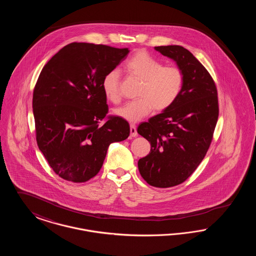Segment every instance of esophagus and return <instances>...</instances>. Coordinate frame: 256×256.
I'll list each match as a JSON object with an SVG mask.
<instances>
[{"label": "esophagus", "mask_w": 256, "mask_h": 256, "mask_svg": "<svg viewBox=\"0 0 256 256\" xmlns=\"http://www.w3.org/2000/svg\"><path fill=\"white\" fill-rule=\"evenodd\" d=\"M130 136H132V137H136V136H137L136 126H135L134 124H130Z\"/></svg>", "instance_id": "1"}]
</instances>
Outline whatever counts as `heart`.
I'll return each mask as SVG.
<instances>
[{
    "label": "heart",
    "mask_w": 256,
    "mask_h": 256,
    "mask_svg": "<svg viewBox=\"0 0 256 256\" xmlns=\"http://www.w3.org/2000/svg\"><path fill=\"white\" fill-rule=\"evenodd\" d=\"M126 72L141 82L136 100L115 110L114 113L130 122H137L154 110L164 111L174 104L182 89V71L178 66H163L160 61L144 50H139L126 64ZM121 76L118 70H110L102 80V88L108 100L119 104Z\"/></svg>",
    "instance_id": "b5f03b06"
}]
</instances>
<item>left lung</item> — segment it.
I'll return each mask as SVG.
<instances>
[{
	"label": "left lung",
	"mask_w": 256,
	"mask_h": 256,
	"mask_svg": "<svg viewBox=\"0 0 256 256\" xmlns=\"http://www.w3.org/2000/svg\"><path fill=\"white\" fill-rule=\"evenodd\" d=\"M154 49L176 61L184 80L174 104L137 128L150 143L138 169L150 185L168 188L184 182L204 158L218 121V93L210 74L188 50L178 45Z\"/></svg>",
	"instance_id": "left-lung-1"
}]
</instances>
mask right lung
Masks as SVG:
<instances>
[{"instance_id":"add662e5","label":"right lung","mask_w":256,"mask_h":256,"mask_svg":"<svg viewBox=\"0 0 256 256\" xmlns=\"http://www.w3.org/2000/svg\"><path fill=\"white\" fill-rule=\"evenodd\" d=\"M130 50L74 42L44 66L34 90L37 145L61 178L86 182L100 170L111 143L126 140L130 124L108 116L102 88Z\"/></svg>"}]
</instances>
